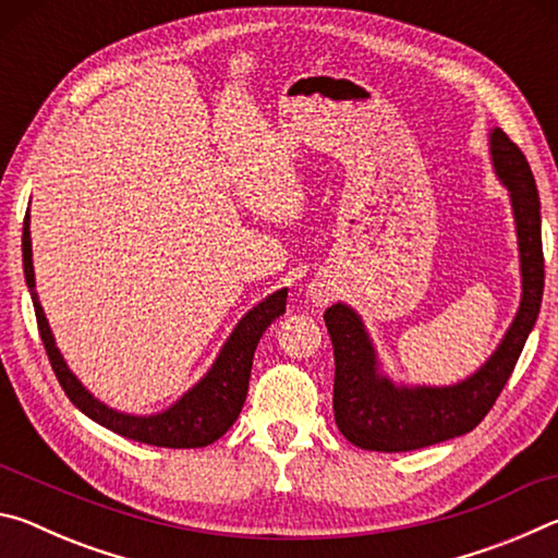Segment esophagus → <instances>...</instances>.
<instances>
[{"mask_svg": "<svg viewBox=\"0 0 558 558\" xmlns=\"http://www.w3.org/2000/svg\"><path fill=\"white\" fill-rule=\"evenodd\" d=\"M310 298H313L315 305H327L329 290L325 286H313V288H310Z\"/></svg>", "mask_w": 558, "mask_h": 558, "instance_id": "34e87169", "label": "esophagus"}]
</instances>
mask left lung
<instances>
[{"mask_svg":"<svg viewBox=\"0 0 558 558\" xmlns=\"http://www.w3.org/2000/svg\"><path fill=\"white\" fill-rule=\"evenodd\" d=\"M489 137L497 174L512 194L522 253V305L489 362L450 389H396L376 369L374 349L359 317L344 305L327 307L325 325L335 347V421L342 436L359 448L403 452L475 428L502 393L539 315L544 292L539 192L524 153L507 132L497 128Z\"/></svg>","mask_w":558,"mask_h":558,"instance_id":"left-lung-1","label":"left lung"}]
</instances>
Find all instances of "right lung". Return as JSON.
<instances>
[{"label": "right lung", "instance_id": "right-lung-1", "mask_svg": "<svg viewBox=\"0 0 558 558\" xmlns=\"http://www.w3.org/2000/svg\"><path fill=\"white\" fill-rule=\"evenodd\" d=\"M22 253H24V276L26 286H29L36 325H39V335L46 354H49L51 369L59 379L65 396L78 405V409L90 415L100 426L110 428L120 436L149 442V446L159 448H202L209 442L219 440L226 430L233 426L243 409L245 393H248V379L253 366V352H256L258 339L266 332V327L272 319L286 313L288 290L272 292L268 300H263L258 307H253L245 315L239 327L233 329L229 342H226L221 356L216 359L214 369L204 376V379L189 391L182 401L172 409L149 415V418H137V415H125L108 409L106 403L83 389L81 381L69 372L63 356L53 344V335L46 323L44 310L36 300L34 290V266H32V239H29V214L24 216V233H22Z\"/></svg>", "mask_w": 558, "mask_h": 558}]
</instances>
